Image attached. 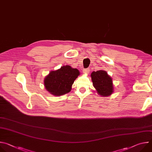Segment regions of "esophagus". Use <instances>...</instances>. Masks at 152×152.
Returning <instances> with one entry per match:
<instances>
[{
  "label": "esophagus",
  "instance_id": "1",
  "mask_svg": "<svg viewBox=\"0 0 152 152\" xmlns=\"http://www.w3.org/2000/svg\"><path fill=\"white\" fill-rule=\"evenodd\" d=\"M83 73L84 74H88L90 73V69H85L83 70Z\"/></svg>",
  "mask_w": 152,
  "mask_h": 152
}]
</instances>
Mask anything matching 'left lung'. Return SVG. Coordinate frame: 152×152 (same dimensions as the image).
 <instances>
[{
    "label": "left lung",
    "instance_id": "1",
    "mask_svg": "<svg viewBox=\"0 0 152 152\" xmlns=\"http://www.w3.org/2000/svg\"><path fill=\"white\" fill-rule=\"evenodd\" d=\"M91 77L94 87L99 95L106 97L113 94L114 92L113 79L106 71L93 72Z\"/></svg>",
    "mask_w": 152,
    "mask_h": 152
}]
</instances>
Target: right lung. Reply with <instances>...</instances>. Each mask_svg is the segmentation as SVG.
<instances>
[{
    "mask_svg": "<svg viewBox=\"0 0 152 152\" xmlns=\"http://www.w3.org/2000/svg\"><path fill=\"white\" fill-rule=\"evenodd\" d=\"M79 75L77 69L70 66H62L57 70L51 71L45 77V88L55 96L67 94L71 91L74 81Z\"/></svg>",
    "mask_w": 152,
    "mask_h": 152,
    "instance_id": "right-lung-1",
    "label": "right lung"
}]
</instances>
